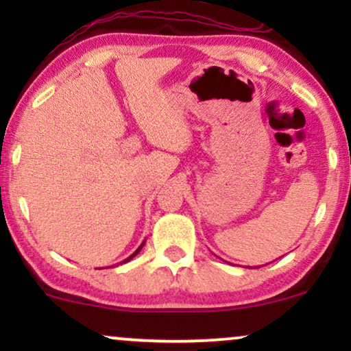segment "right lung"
<instances>
[{
	"label": "right lung",
	"mask_w": 351,
	"mask_h": 351,
	"mask_svg": "<svg viewBox=\"0 0 351 351\" xmlns=\"http://www.w3.org/2000/svg\"><path fill=\"white\" fill-rule=\"evenodd\" d=\"M142 246H143V244H142ZM142 246H141V247H138V249H137V251H136V252H134L131 257H128V258H126V261H124L123 263H126V262H129V261H131V258H132V257H136V256H137V254H138V252H141V249H142Z\"/></svg>",
	"instance_id": "1"
}]
</instances>
